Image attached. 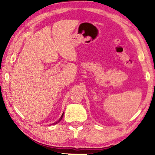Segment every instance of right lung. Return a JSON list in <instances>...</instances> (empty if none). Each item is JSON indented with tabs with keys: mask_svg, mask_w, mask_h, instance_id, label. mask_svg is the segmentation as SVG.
<instances>
[{
	"mask_svg": "<svg viewBox=\"0 0 155 155\" xmlns=\"http://www.w3.org/2000/svg\"><path fill=\"white\" fill-rule=\"evenodd\" d=\"M63 114H64V113H62V116H61V117L60 118V119H59V120H58V122H57V123H54L53 124H57V123H58V122H59V121H61V119H62V117H63Z\"/></svg>",
	"mask_w": 155,
	"mask_h": 155,
	"instance_id": "right-lung-1",
	"label": "right lung"
}]
</instances>
